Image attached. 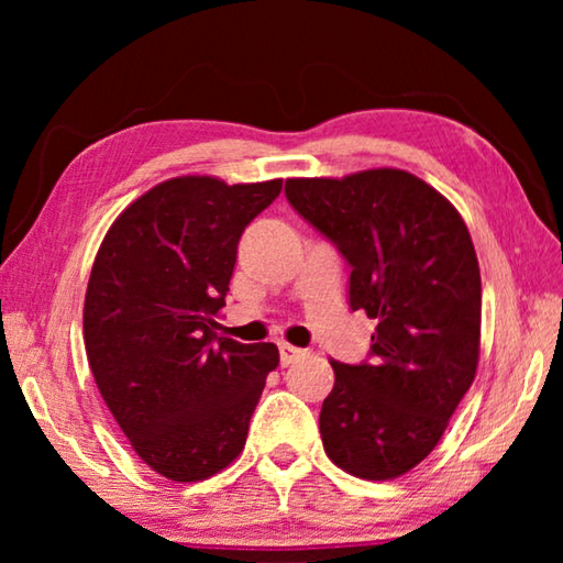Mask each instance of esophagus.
<instances>
[{
  "mask_svg": "<svg viewBox=\"0 0 563 563\" xmlns=\"http://www.w3.org/2000/svg\"><path fill=\"white\" fill-rule=\"evenodd\" d=\"M305 355H308V352L300 350V347H292V345H288V342H283V345H280V365L283 367L295 365V362L302 360Z\"/></svg>",
  "mask_w": 563,
  "mask_h": 563,
  "instance_id": "1",
  "label": "esophagus"
}]
</instances>
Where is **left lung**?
<instances>
[{
    "label": "left lung",
    "instance_id": "left-lung-1",
    "mask_svg": "<svg viewBox=\"0 0 563 563\" xmlns=\"http://www.w3.org/2000/svg\"><path fill=\"white\" fill-rule=\"evenodd\" d=\"M285 196L350 263V308L377 320L369 360H332L325 454L360 479H395L430 454L472 387L482 278L456 208L422 178L369 168L288 178Z\"/></svg>",
    "mask_w": 563,
    "mask_h": 563
}]
</instances>
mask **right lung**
<instances>
[{
    "label": "right lung",
    "mask_w": 563,
    "mask_h": 563,
    "mask_svg": "<svg viewBox=\"0 0 563 563\" xmlns=\"http://www.w3.org/2000/svg\"><path fill=\"white\" fill-rule=\"evenodd\" d=\"M283 180L180 176L123 211L93 261L84 345L103 402L144 464L201 482L243 452L247 424L278 367L273 342L218 338L245 225Z\"/></svg>",
    "instance_id": "1"
}]
</instances>
